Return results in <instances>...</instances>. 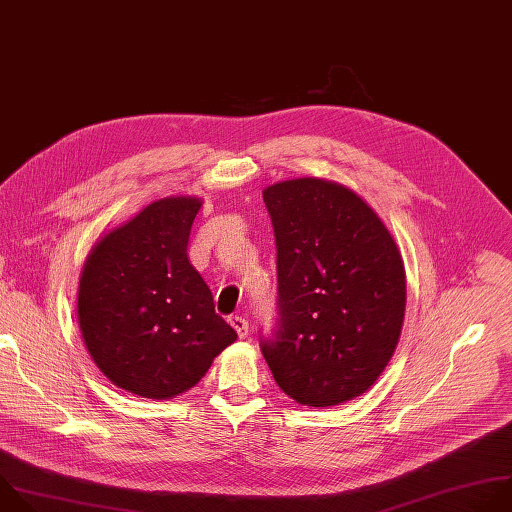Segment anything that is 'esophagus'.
Returning <instances> with one entry per match:
<instances>
[{"label": "esophagus", "instance_id": "obj_1", "mask_svg": "<svg viewBox=\"0 0 512 512\" xmlns=\"http://www.w3.org/2000/svg\"><path fill=\"white\" fill-rule=\"evenodd\" d=\"M229 323L233 325V329L237 331V335H239L241 339H245V337L249 335V321H247L245 317H241V315H231V317H229Z\"/></svg>", "mask_w": 512, "mask_h": 512}]
</instances>
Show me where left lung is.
<instances>
[{"mask_svg":"<svg viewBox=\"0 0 512 512\" xmlns=\"http://www.w3.org/2000/svg\"><path fill=\"white\" fill-rule=\"evenodd\" d=\"M277 317L259 348L277 386L313 408L364 394L388 366L404 321L406 275L378 215L321 179L271 185Z\"/></svg>","mask_w":512,"mask_h":512,"instance_id":"1","label":"left lung"}]
</instances>
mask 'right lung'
I'll return each instance as SVG.
<instances>
[{
  "label": "right lung",
  "instance_id": "1",
  "mask_svg": "<svg viewBox=\"0 0 512 512\" xmlns=\"http://www.w3.org/2000/svg\"><path fill=\"white\" fill-rule=\"evenodd\" d=\"M193 197L160 199L108 233L88 255L78 319L102 374L142 398L193 388L237 339L187 257Z\"/></svg>",
  "mask_w": 512,
  "mask_h": 512
}]
</instances>
